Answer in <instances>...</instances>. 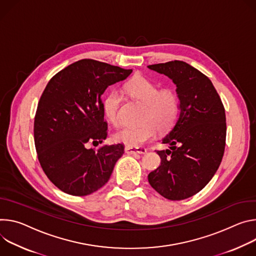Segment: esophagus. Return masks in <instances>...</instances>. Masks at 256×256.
<instances>
[{
	"label": "esophagus",
	"mask_w": 256,
	"mask_h": 256,
	"mask_svg": "<svg viewBox=\"0 0 256 256\" xmlns=\"http://www.w3.org/2000/svg\"><path fill=\"white\" fill-rule=\"evenodd\" d=\"M125 152L128 154H146V148H131V146H126L125 148Z\"/></svg>",
	"instance_id": "1"
}]
</instances>
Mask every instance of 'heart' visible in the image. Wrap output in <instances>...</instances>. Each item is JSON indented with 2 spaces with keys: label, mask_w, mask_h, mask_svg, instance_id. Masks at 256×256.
Instances as JSON below:
<instances>
[{
  "label": "heart",
  "mask_w": 256,
  "mask_h": 256,
  "mask_svg": "<svg viewBox=\"0 0 256 256\" xmlns=\"http://www.w3.org/2000/svg\"><path fill=\"white\" fill-rule=\"evenodd\" d=\"M125 92L132 100L144 104L141 114V124L134 127L119 129L114 138L131 148L144 144L154 138L156 129L164 133L171 129L180 112L178 94L172 90H158V85L144 76H136L125 85ZM123 98L118 92H110L104 100V112L106 118L114 124L120 122V108Z\"/></svg>",
  "instance_id": "obj_1"
}]
</instances>
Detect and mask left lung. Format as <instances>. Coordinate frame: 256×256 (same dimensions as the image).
<instances>
[{
  "label": "left lung",
  "instance_id": "left-lung-1",
  "mask_svg": "<svg viewBox=\"0 0 256 256\" xmlns=\"http://www.w3.org/2000/svg\"><path fill=\"white\" fill-rule=\"evenodd\" d=\"M171 78L177 86L180 115L162 139L168 150H156L160 166L148 182L170 200H183L202 190L218 168L226 146V114L214 84L183 61L150 65Z\"/></svg>",
  "mask_w": 256,
  "mask_h": 256
}]
</instances>
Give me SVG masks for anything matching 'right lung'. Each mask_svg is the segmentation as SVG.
Segmentation results:
<instances>
[{
    "mask_svg": "<svg viewBox=\"0 0 256 256\" xmlns=\"http://www.w3.org/2000/svg\"><path fill=\"white\" fill-rule=\"evenodd\" d=\"M131 73V69L83 59L46 84L34 117V144L42 171L63 192L88 195L108 181L124 144L98 150L88 144H102L108 136L102 94Z\"/></svg>",
    "mask_w": 256,
    "mask_h": 256,
    "instance_id": "right-lung-1",
    "label": "right lung"
}]
</instances>
